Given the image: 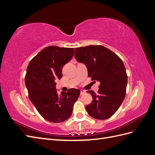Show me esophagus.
<instances>
[{
  "label": "esophagus",
  "mask_w": 155,
  "mask_h": 155,
  "mask_svg": "<svg viewBox=\"0 0 155 155\" xmlns=\"http://www.w3.org/2000/svg\"><path fill=\"white\" fill-rule=\"evenodd\" d=\"M85 93H86V92H85V91H83V90H81V93H80V95L81 96V95L85 94Z\"/></svg>",
  "instance_id": "34e87169"
}]
</instances>
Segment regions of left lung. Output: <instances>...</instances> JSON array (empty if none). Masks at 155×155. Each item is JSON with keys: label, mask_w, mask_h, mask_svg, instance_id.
<instances>
[{"label": "left lung", "mask_w": 155, "mask_h": 155, "mask_svg": "<svg viewBox=\"0 0 155 155\" xmlns=\"http://www.w3.org/2000/svg\"><path fill=\"white\" fill-rule=\"evenodd\" d=\"M74 55L87 67L88 77L100 83L98 94L88 91L92 96L86 106L88 114L97 120L109 118L124 100L127 76L122 61L114 52L100 45L76 48Z\"/></svg>", "instance_id": "1"}]
</instances>
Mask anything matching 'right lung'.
I'll return each mask as SVG.
<instances>
[{
	"mask_svg": "<svg viewBox=\"0 0 155 155\" xmlns=\"http://www.w3.org/2000/svg\"><path fill=\"white\" fill-rule=\"evenodd\" d=\"M74 55L73 48L48 46L33 58L28 66L25 85L30 101L46 120L60 123L72 115L80 91L70 88L58 94L56 80L62 78V68Z\"/></svg>",
	"mask_w": 155,
	"mask_h": 155,
	"instance_id": "1",
	"label": "right lung"
}]
</instances>
